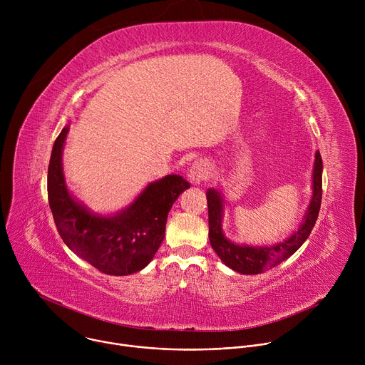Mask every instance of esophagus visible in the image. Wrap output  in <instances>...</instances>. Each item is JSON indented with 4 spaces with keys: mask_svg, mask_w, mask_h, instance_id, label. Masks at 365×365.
Returning <instances> with one entry per match:
<instances>
[{
    "mask_svg": "<svg viewBox=\"0 0 365 365\" xmlns=\"http://www.w3.org/2000/svg\"><path fill=\"white\" fill-rule=\"evenodd\" d=\"M211 176V168L206 160H196L187 173V179L192 185H200Z\"/></svg>",
    "mask_w": 365,
    "mask_h": 365,
    "instance_id": "1",
    "label": "esophagus"
}]
</instances>
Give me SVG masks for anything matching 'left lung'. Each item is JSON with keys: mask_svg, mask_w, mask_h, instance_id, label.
Returning a JSON list of instances; mask_svg holds the SVG:
<instances>
[{"mask_svg": "<svg viewBox=\"0 0 365 365\" xmlns=\"http://www.w3.org/2000/svg\"><path fill=\"white\" fill-rule=\"evenodd\" d=\"M207 220H210V241L221 262L241 274H259L270 270L294 254L315 227L322 200V158L317 151L312 170V199L299 228L286 240L273 245H247L228 240L222 230L224 196L218 189H207Z\"/></svg>", "mask_w": 365, "mask_h": 365, "instance_id": "left-lung-1", "label": "left lung"}]
</instances>
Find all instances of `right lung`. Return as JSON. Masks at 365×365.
Returning <instances> with one entry per match:
<instances>
[{
	"mask_svg": "<svg viewBox=\"0 0 365 365\" xmlns=\"http://www.w3.org/2000/svg\"><path fill=\"white\" fill-rule=\"evenodd\" d=\"M68 133L69 124L53 144L47 170L48 205L63 242L101 273L128 276L143 270L163 242L173 203L190 185L168 175L148 183L120 212L95 214L66 186L62 153Z\"/></svg>",
	"mask_w": 365,
	"mask_h": 365,
	"instance_id": "add662e5",
	"label": "right lung"
}]
</instances>
